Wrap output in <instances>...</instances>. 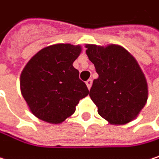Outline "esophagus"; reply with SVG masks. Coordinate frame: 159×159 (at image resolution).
Returning <instances> with one entry per match:
<instances>
[{
	"instance_id": "obj_1",
	"label": "esophagus",
	"mask_w": 159,
	"mask_h": 159,
	"mask_svg": "<svg viewBox=\"0 0 159 159\" xmlns=\"http://www.w3.org/2000/svg\"><path fill=\"white\" fill-rule=\"evenodd\" d=\"M92 84H93V80H92L91 79H89V80L86 81V85H87V87H88V89H89V90L91 89V87H92Z\"/></svg>"
}]
</instances>
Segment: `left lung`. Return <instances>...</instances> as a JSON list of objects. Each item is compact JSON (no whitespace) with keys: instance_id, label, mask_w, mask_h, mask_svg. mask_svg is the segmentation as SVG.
Returning <instances> with one entry per match:
<instances>
[{"instance_id":"1","label":"left lung","mask_w":159,"mask_h":159,"mask_svg":"<svg viewBox=\"0 0 159 159\" xmlns=\"http://www.w3.org/2000/svg\"><path fill=\"white\" fill-rule=\"evenodd\" d=\"M85 47L99 75L89 94L98 114L113 125H124L136 119L148 98L147 81L136 59L117 44Z\"/></svg>"}]
</instances>
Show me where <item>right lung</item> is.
<instances>
[{"label":"right lung","mask_w":159,"mask_h":159,"mask_svg":"<svg viewBox=\"0 0 159 159\" xmlns=\"http://www.w3.org/2000/svg\"><path fill=\"white\" fill-rule=\"evenodd\" d=\"M80 52V45L57 43L40 50L27 63L20 75V90L35 117L60 124L74 114L80 100L89 94L73 66Z\"/></svg>","instance_id":"right-lung-1"}]
</instances>
